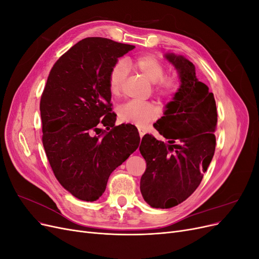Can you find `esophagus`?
<instances>
[{
  "label": "esophagus",
  "instance_id": "esophagus-1",
  "mask_svg": "<svg viewBox=\"0 0 259 259\" xmlns=\"http://www.w3.org/2000/svg\"><path fill=\"white\" fill-rule=\"evenodd\" d=\"M138 132H139V136L140 137H143L145 135V133H146V131L144 128H142V127L138 128Z\"/></svg>",
  "mask_w": 259,
  "mask_h": 259
}]
</instances>
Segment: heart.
Segmentation results:
<instances>
[{
    "mask_svg": "<svg viewBox=\"0 0 259 259\" xmlns=\"http://www.w3.org/2000/svg\"><path fill=\"white\" fill-rule=\"evenodd\" d=\"M133 67L151 84H154V93L164 99H170L179 89V80L175 75L164 76L165 67L160 60L151 55L139 56L133 61ZM127 75V68L123 61H117L109 73V91L112 96H117ZM117 119L122 123L134 124L136 126L145 125L155 119L158 109L151 103L128 101L116 109Z\"/></svg>",
    "mask_w": 259,
    "mask_h": 259,
    "instance_id": "obj_1",
    "label": "heart"
}]
</instances>
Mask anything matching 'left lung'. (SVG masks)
Returning <instances> with one entry per match:
<instances>
[{
    "label": "left lung",
    "instance_id": "obj_1",
    "mask_svg": "<svg viewBox=\"0 0 259 259\" xmlns=\"http://www.w3.org/2000/svg\"><path fill=\"white\" fill-rule=\"evenodd\" d=\"M177 70L180 86L154 127L167 143L145 135L139 151L147 163L140 192L151 207L170 208L199 187L215 152L217 123L213 93L195 76V67L183 55H164Z\"/></svg>",
    "mask_w": 259,
    "mask_h": 259
}]
</instances>
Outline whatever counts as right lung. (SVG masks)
<instances>
[{"label": "right lung", "instance_id": "obj_1", "mask_svg": "<svg viewBox=\"0 0 259 259\" xmlns=\"http://www.w3.org/2000/svg\"><path fill=\"white\" fill-rule=\"evenodd\" d=\"M134 49L86 37L55 62L48 77L40 103L43 146L59 184L79 200H98L110 174L139 146L134 125H114L108 83L117 59Z\"/></svg>", "mask_w": 259, "mask_h": 259}]
</instances>
